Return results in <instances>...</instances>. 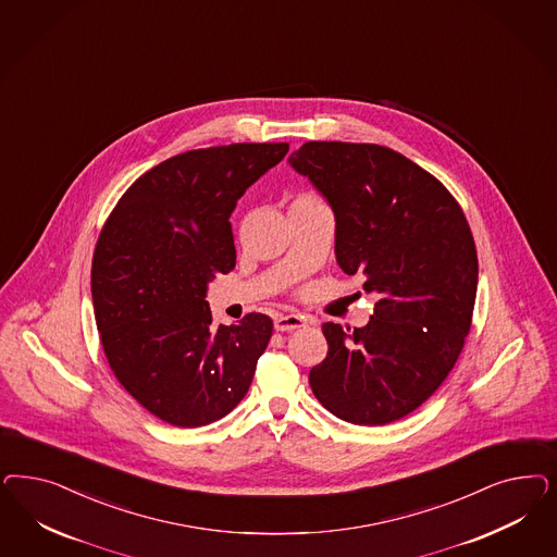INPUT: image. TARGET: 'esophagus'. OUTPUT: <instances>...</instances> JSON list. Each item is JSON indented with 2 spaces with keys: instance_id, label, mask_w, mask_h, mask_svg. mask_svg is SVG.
<instances>
[{
  "instance_id": "esophagus-1",
  "label": "esophagus",
  "mask_w": 557,
  "mask_h": 557,
  "mask_svg": "<svg viewBox=\"0 0 557 557\" xmlns=\"http://www.w3.org/2000/svg\"><path fill=\"white\" fill-rule=\"evenodd\" d=\"M307 323H311L309 318L306 315H297V313H281V315H276V320H274V330L276 332H290V330H297V327H304Z\"/></svg>"
}]
</instances>
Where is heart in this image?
Returning a JSON list of instances; mask_svg holds the SVG:
<instances>
[{"instance_id":"1","label":"heart","mask_w":557,"mask_h":557,"mask_svg":"<svg viewBox=\"0 0 557 557\" xmlns=\"http://www.w3.org/2000/svg\"><path fill=\"white\" fill-rule=\"evenodd\" d=\"M313 202H320V198L313 197L309 193H304V195H299V197H295V200H293V205H313Z\"/></svg>"}]
</instances>
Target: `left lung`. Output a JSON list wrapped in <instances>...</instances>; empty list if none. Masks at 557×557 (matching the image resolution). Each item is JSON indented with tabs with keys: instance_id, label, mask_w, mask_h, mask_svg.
<instances>
[{
	"instance_id": "left-lung-1",
	"label": "left lung",
	"mask_w": 557,
	"mask_h": 557,
	"mask_svg": "<svg viewBox=\"0 0 557 557\" xmlns=\"http://www.w3.org/2000/svg\"><path fill=\"white\" fill-rule=\"evenodd\" d=\"M288 163L336 219V262L377 293L364 327L323 323L327 357L309 385L341 420L381 426L413 412L463 350L478 253L449 190L401 153L373 144L309 141Z\"/></svg>"
}]
</instances>
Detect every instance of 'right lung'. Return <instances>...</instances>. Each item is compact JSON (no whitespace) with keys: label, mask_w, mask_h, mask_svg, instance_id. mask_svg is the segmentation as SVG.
Wrapping results in <instances>:
<instances>
[{"label":"right lung","mask_w":557,"mask_h":557,"mask_svg":"<svg viewBox=\"0 0 557 557\" xmlns=\"http://www.w3.org/2000/svg\"><path fill=\"white\" fill-rule=\"evenodd\" d=\"M288 144H232L174 156L135 180L98 237L91 301L114 377L180 429L227 416L250 389L272 320L213 325L207 287L235 267L230 216Z\"/></svg>","instance_id":"right-lung-1"}]
</instances>
